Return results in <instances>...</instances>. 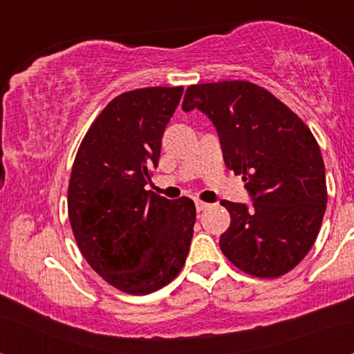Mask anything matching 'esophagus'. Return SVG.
I'll return each instance as SVG.
<instances>
[{"label":"esophagus","instance_id":"34e87169","mask_svg":"<svg viewBox=\"0 0 354 354\" xmlns=\"http://www.w3.org/2000/svg\"><path fill=\"white\" fill-rule=\"evenodd\" d=\"M195 206H196V211H205L206 207H209V205H207V203L201 201V200H196L195 201Z\"/></svg>","mask_w":354,"mask_h":354}]
</instances>
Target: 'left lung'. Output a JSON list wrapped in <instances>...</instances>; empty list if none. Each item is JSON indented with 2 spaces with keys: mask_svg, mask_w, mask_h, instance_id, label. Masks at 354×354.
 <instances>
[{
  "mask_svg": "<svg viewBox=\"0 0 354 354\" xmlns=\"http://www.w3.org/2000/svg\"><path fill=\"white\" fill-rule=\"evenodd\" d=\"M200 109L219 133L225 166L243 176L253 207L222 201L230 225L219 246L259 279L287 274L309 253L327 203L321 148L308 125L263 86L245 80L190 85L183 111Z\"/></svg>",
  "mask_w": 354,
  "mask_h": 354,
  "instance_id": "obj_1",
  "label": "left lung"
}]
</instances>
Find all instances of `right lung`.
Segmentation results:
<instances>
[{"mask_svg":"<svg viewBox=\"0 0 354 354\" xmlns=\"http://www.w3.org/2000/svg\"><path fill=\"white\" fill-rule=\"evenodd\" d=\"M182 93L183 86H148L115 96L90 125L72 166L67 212L80 253L129 295L172 282L190 250L195 203L145 188Z\"/></svg>","mask_w":354,"mask_h":354,"instance_id":"1","label":"right lung"}]
</instances>
